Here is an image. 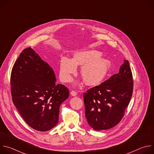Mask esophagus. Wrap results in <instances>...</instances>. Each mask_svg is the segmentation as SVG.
<instances>
[{
  "instance_id": "obj_1",
  "label": "esophagus",
  "mask_w": 154,
  "mask_h": 154,
  "mask_svg": "<svg viewBox=\"0 0 154 154\" xmlns=\"http://www.w3.org/2000/svg\"><path fill=\"white\" fill-rule=\"evenodd\" d=\"M71 94L72 96H77V93L76 91H72L71 92Z\"/></svg>"
}]
</instances>
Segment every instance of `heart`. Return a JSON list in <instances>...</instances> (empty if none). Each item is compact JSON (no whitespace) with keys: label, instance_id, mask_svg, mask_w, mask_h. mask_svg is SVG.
Returning a JSON list of instances; mask_svg holds the SVG:
<instances>
[{"label":"heart","instance_id":"obj_1","mask_svg":"<svg viewBox=\"0 0 154 154\" xmlns=\"http://www.w3.org/2000/svg\"><path fill=\"white\" fill-rule=\"evenodd\" d=\"M100 52L92 50L77 52L73 59L62 56L59 60V75L64 83L72 80V75L76 72L77 66H82L80 74L88 86L100 84L111 67V62L105 58H100Z\"/></svg>","mask_w":154,"mask_h":154}]
</instances>
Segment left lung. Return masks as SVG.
<instances>
[{"label": "left lung", "mask_w": 154, "mask_h": 154, "mask_svg": "<svg viewBox=\"0 0 154 154\" xmlns=\"http://www.w3.org/2000/svg\"><path fill=\"white\" fill-rule=\"evenodd\" d=\"M134 81L128 60L100 85L83 93L85 116L96 130L111 128L122 119L133 93Z\"/></svg>", "instance_id": "1"}]
</instances>
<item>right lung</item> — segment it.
I'll return each instance as SVG.
<instances>
[{
	"label": "right lung",
	"instance_id": "1",
	"mask_svg": "<svg viewBox=\"0 0 154 154\" xmlns=\"http://www.w3.org/2000/svg\"><path fill=\"white\" fill-rule=\"evenodd\" d=\"M55 82L52 68L31 48L22 51L11 73L12 100L36 130L48 131L58 124L60 105L69 97L67 87Z\"/></svg>",
	"mask_w": 154,
	"mask_h": 154
}]
</instances>
